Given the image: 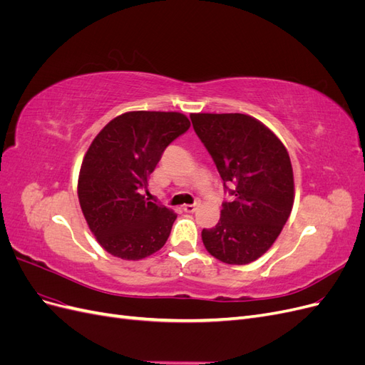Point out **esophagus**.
<instances>
[{
    "instance_id": "obj_1",
    "label": "esophagus",
    "mask_w": 365,
    "mask_h": 365,
    "mask_svg": "<svg viewBox=\"0 0 365 365\" xmlns=\"http://www.w3.org/2000/svg\"><path fill=\"white\" fill-rule=\"evenodd\" d=\"M196 208H197V204H185V205H182V210H184V212H187V213H193Z\"/></svg>"
}]
</instances>
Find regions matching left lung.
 Listing matches in <instances>:
<instances>
[{
	"label": "left lung",
	"instance_id": "left-lung-1",
	"mask_svg": "<svg viewBox=\"0 0 365 365\" xmlns=\"http://www.w3.org/2000/svg\"><path fill=\"white\" fill-rule=\"evenodd\" d=\"M193 129L212 155L230 201L219 222L202 230L207 251L247 264L279 237L294 204L288 150L260 121L245 114H192Z\"/></svg>",
	"mask_w": 365,
	"mask_h": 365
}]
</instances>
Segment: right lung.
Here are the masks:
<instances>
[{
	"instance_id": "obj_1",
	"label": "right lung",
	"mask_w": 365,
	"mask_h": 365,
	"mask_svg": "<svg viewBox=\"0 0 365 365\" xmlns=\"http://www.w3.org/2000/svg\"><path fill=\"white\" fill-rule=\"evenodd\" d=\"M189 128L180 113L134 111L109 121L91 143L77 192L90 230L109 254L140 260L165 244L176 215L143 190L165 148Z\"/></svg>"
}]
</instances>
